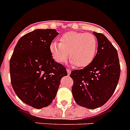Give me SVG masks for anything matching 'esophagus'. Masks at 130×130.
I'll return each instance as SVG.
<instances>
[{
  "mask_svg": "<svg viewBox=\"0 0 130 130\" xmlns=\"http://www.w3.org/2000/svg\"><path fill=\"white\" fill-rule=\"evenodd\" d=\"M66 71H67V73H68V75H70L71 73V70L70 69H66Z\"/></svg>",
  "mask_w": 130,
  "mask_h": 130,
  "instance_id": "esophagus-1",
  "label": "esophagus"
}]
</instances>
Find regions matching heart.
Listing matches in <instances>:
<instances>
[{
	"mask_svg": "<svg viewBox=\"0 0 130 130\" xmlns=\"http://www.w3.org/2000/svg\"><path fill=\"white\" fill-rule=\"evenodd\" d=\"M97 41L91 33L70 31L63 34L60 43L52 42L49 49L56 62L62 63L69 56L76 67H85L91 62L96 54ZM69 53H67V52Z\"/></svg>",
	"mask_w": 130,
	"mask_h": 130,
	"instance_id": "b5f03b06",
	"label": "heart"
}]
</instances>
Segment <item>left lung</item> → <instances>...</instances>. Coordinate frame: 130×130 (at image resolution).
<instances>
[{
    "mask_svg": "<svg viewBox=\"0 0 130 130\" xmlns=\"http://www.w3.org/2000/svg\"><path fill=\"white\" fill-rule=\"evenodd\" d=\"M98 43L97 53L90 64L70 75L72 91L77 105L94 109L105 105L113 95L120 76L117 50L105 35L93 31Z\"/></svg>",
    "mask_w": 130,
    "mask_h": 130,
    "instance_id": "left-lung-1",
    "label": "left lung"
}]
</instances>
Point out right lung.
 Listing matches in <instances>:
<instances>
[{"label":"right lung","mask_w":130,"mask_h":130,"mask_svg":"<svg viewBox=\"0 0 130 130\" xmlns=\"http://www.w3.org/2000/svg\"><path fill=\"white\" fill-rule=\"evenodd\" d=\"M56 29H36L22 37L10 60L12 86L18 97L33 108L46 107L57 93L66 68L56 62L49 46Z\"/></svg>","instance_id":"add662e5"}]
</instances>
